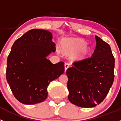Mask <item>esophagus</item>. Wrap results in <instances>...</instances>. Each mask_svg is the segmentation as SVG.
Here are the masks:
<instances>
[{
  "mask_svg": "<svg viewBox=\"0 0 121 121\" xmlns=\"http://www.w3.org/2000/svg\"><path fill=\"white\" fill-rule=\"evenodd\" d=\"M69 67V63H65V64H64L65 71H67V69H68V67Z\"/></svg>",
  "mask_w": 121,
  "mask_h": 121,
  "instance_id": "obj_1",
  "label": "esophagus"
}]
</instances>
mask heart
Wrapping results in <instances>:
<instances>
[{
  "label": "heart",
  "instance_id": "b5f03b06",
  "mask_svg": "<svg viewBox=\"0 0 121 121\" xmlns=\"http://www.w3.org/2000/svg\"><path fill=\"white\" fill-rule=\"evenodd\" d=\"M62 47L64 53L68 54L76 52L73 58L76 60H83L88 56L91 48L86 42L81 38L65 39L62 42Z\"/></svg>",
  "mask_w": 121,
  "mask_h": 121
}]
</instances>
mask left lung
<instances>
[{
    "mask_svg": "<svg viewBox=\"0 0 121 121\" xmlns=\"http://www.w3.org/2000/svg\"><path fill=\"white\" fill-rule=\"evenodd\" d=\"M96 49L91 57L73 63L66 71L68 98L71 103L83 108L101 103L112 85L115 58L110 45L95 36Z\"/></svg>",
    "mask_w": 121,
    "mask_h": 121,
    "instance_id": "1",
    "label": "left lung"
}]
</instances>
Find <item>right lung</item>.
<instances>
[{
  "instance_id": "add662e5",
  "label": "right lung",
  "mask_w": 121,
  "mask_h": 121,
  "mask_svg": "<svg viewBox=\"0 0 121 121\" xmlns=\"http://www.w3.org/2000/svg\"><path fill=\"white\" fill-rule=\"evenodd\" d=\"M50 32L33 29L17 39L7 57L6 79L13 94L24 104L42 102L49 83L64 72V63L52 64L46 57L55 52Z\"/></svg>"
}]
</instances>
